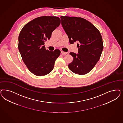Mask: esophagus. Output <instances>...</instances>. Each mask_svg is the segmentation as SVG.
<instances>
[{"label":"esophagus","mask_w":123,"mask_h":123,"mask_svg":"<svg viewBox=\"0 0 123 123\" xmlns=\"http://www.w3.org/2000/svg\"><path fill=\"white\" fill-rule=\"evenodd\" d=\"M61 53H62V55H64L67 54L68 53V52H63V51H61Z\"/></svg>","instance_id":"obj_1"}]
</instances>
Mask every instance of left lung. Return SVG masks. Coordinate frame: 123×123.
<instances>
[{"label": "left lung", "mask_w": 123, "mask_h": 123, "mask_svg": "<svg viewBox=\"0 0 123 123\" xmlns=\"http://www.w3.org/2000/svg\"><path fill=\"white\" fill-rule=\"evenodd\" d=\"M60 18L69 43H78V54L70 53L73 60L68 68L75 74H86L95 67L101 55L103 44L101 34L94 25L83 18L62 16Z\"/></svg>", "instance_id": "obj_1"}]
</instances>
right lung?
<instances>
[{
	"mask_svg": "<svg viewBox=\"0 0 123 123\" xmlns=\"http://www.w3.org/2000/svg\"><path fill=\"white\" fill-rule=\"evenodd\" d=\"M61 24L58 17L42 16L26 24L18 37V50L28 70L37 76L46 75L53 70L61 51L46 50L44 41Z\"/></svg>",
	"mask_w": 123,
	"mask_h": 123,
	"instance_id": "1",
	"label": "right lung"
}]
</instances>
